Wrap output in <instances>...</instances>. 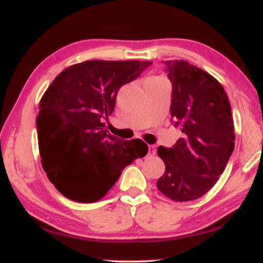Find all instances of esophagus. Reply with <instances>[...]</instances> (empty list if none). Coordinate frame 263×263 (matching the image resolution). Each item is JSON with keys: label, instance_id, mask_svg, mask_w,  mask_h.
Listing matches in <instances>:
<instances>
[{"label": "esophagus", "instance_id": "esophagus-1", "mask_svg": "<svg viewBox=\"0 0 263 263\" xmlns=\"http://www.w3.org/2000/svg\"><path fill=\"white\" fill-rule=\"evenodd\" d=\"M154 154H156V146H154V145H148V153H147V156L153 157Z\"/></svg>", "mask_w": 263, "mask_h": 263}]
</instances>
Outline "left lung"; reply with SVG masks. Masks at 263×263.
<instances>
[{
    "label": "left lung",
    "mask_w": 263,
    "mask_h": 263,
    "mask_svg": "<svg viewBox=\"0 0 263 263\" xmlns=\"http://www.w3.org/2000/svg\"><path fill=\"white\" fill-rule=\"evenodd\" d=\"M172 84L170 112L183 138L158 147L165 172L157 186L174 201H192L212 189L235 149V127L225 89L207 71L183 60L165 61Z\"/></svg>",
    "instance_id": "1"
}]
</instances>
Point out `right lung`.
Returning <instances> with one entry per match:
<instances>
[{
  "label": "right lung",
  "instance_id": "obj_1",
  "mask_svg": "<svg viewBox=\"0 0 263 263\" xmlns=\"http://www.w3.org/2000/svg\"><path fill=\"white\" fill-rule=\"evenodd\" d=\"M151 61H85L57 75L42 97L37 117L39 153L50 182L68 199L96 202L123 168L145 157L142 140H122L106 130L117 92Z\"/></svg>",
  "mask_w": 263,
  "mask_h": 263
}]
</instances>
